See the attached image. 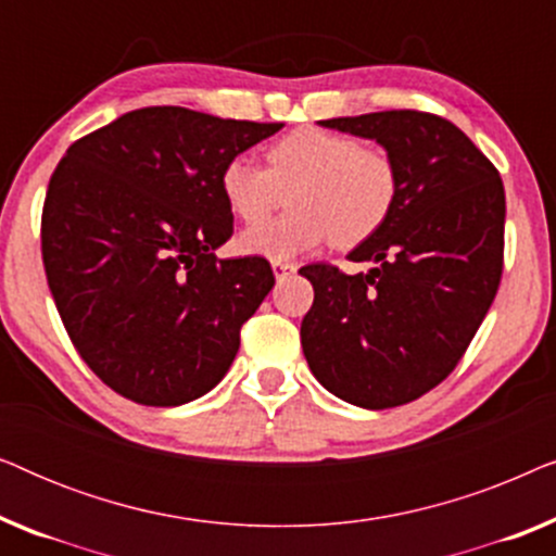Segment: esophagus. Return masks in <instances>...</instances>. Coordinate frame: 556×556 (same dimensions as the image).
I'll return each instance as SVG.
<instances>
[{
    "instance_id": "1",
    "label": "esophagus",
    "mask_w": 556,
    "mask_h": 556,
    "mask_svg": "<svg viewBox=\"0 0 556 556\" xmlns=\"http://www.w3.org/2000/svg\"><path fill=\"white\" fill-rule=\"evenodd\" d=\"M273 273H276L278 280H283L286 276H291V273H295V265L293 263H286V261H273Z\"/></svg>"
}]
</instances>
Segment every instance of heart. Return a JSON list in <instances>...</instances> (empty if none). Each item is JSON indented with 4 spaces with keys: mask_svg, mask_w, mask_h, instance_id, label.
<instances>
[{
    "mask_svg": "<svg viewBox=\"0 0 556 556\" xmlns=\"http://www.w3.org/2000/svg\"><path fill=\"white\" fill-rule=\"evenodd\" d=\"M227 207L256 225L285 201L292 210L240 235V248L268 261H288L331 238L354 248L367 240L397 202L400 169L390 151L349 134L303 126L280 136L265 151V166L232 156L219 174Z\"/></svg>",
    "mask_w": 556,
    "mask_h": 556,
    "instance_id": "1",
    "label": "heart"
}]
</instances>
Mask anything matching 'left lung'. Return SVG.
Masks as SVG:
<instances>
[{
    "instance_id": "obj_1",
    "label": "left lung",
    "mask_w": 556,
    "mask_h": 556,
    "mask_svg": "<svg viewBox=\"0 0 556 556\" xmlns=\"http://www.w3.org/2000/svg\"><path fill=\"white\" fill-rule=\"evenodd\" d=\"M390 151L397 202L349 261L301 268L314 306L303 354L331 394L364 409L407 405L438 387L466 354L496 299L504 270L506 194L496 166L451 121L379 111L318 121Z\"/></svg>"
}]
</instances>
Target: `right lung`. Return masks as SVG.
Segmentation results:
<instances>
[{
  "label": "right lung",
  "instance_id": "obj_1",
  "mask_svg": "<svg viewBox=\"0 0 556 556\" xmlns=\"http://www.w3.org/2000/svg\"><path fill=\"white\" fill-rule=\"evenodd\" d=\"M280 128L151 105L60 159L42 207L45 276L73 346L121 397L185 405L230 369L276 278L261 255H215L232 235L219 174Z\"/></svg>",
  "mask_w": 556,
  "mask_h": 556
}]
</instances>
